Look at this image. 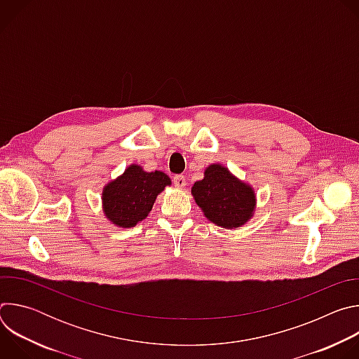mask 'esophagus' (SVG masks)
Segmentation results:
<instances>
[{
	"mask_svg": "<svg viewBox=\"0 0 359 359\" xmlns=\"http://www.w3.org/2000/svg\"><path fill=\"white\" fill-rule=\"evenodd\" d=\"M173 184L177 187V189H183L186 186V177L182 176V175H176L173 177Z\"/></svg>",
	"mask_w": 359,
	"mask_h": 359,
	"instance_id": "obj_1",
	"label": "esophagus"
}]
</instances>
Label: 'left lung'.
Instances as JSON below:
<instances>
[{
	"instance_id": "left-lung-1",
	"label": "left lung",
	"mask_w": 359,
	"mask_h": 359,
	"mask_svg": "<svg viewBox=\"0 0 359 359\" xmlns=\"http://www.w3.org/2000/svg\"><path fill=\"white\" fill-rule=\"evenodd\" d=\"M191 194L204 216L223 229L240 227L254 215L252 187L219 163L204 170V177L193 184Z\"/></svg>"
}]
</instances>
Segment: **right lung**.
Instances as JSON below:
<instances>
[{
  "label": "right lung",
  "instance_id": "obj_1",
  "mask_svg": "<svg viewBox=\"0 0 359 359\" xmlns=\"http://www.w3.org/2000/svg\"><path fill=\"white\" fill-rule=\"evenodd\" d=\"M170 183V177L163 172H144L140 166L130 165L102 191L107 219L123 229L136 226L147 217L158 194Z\"/></svg>",
  "mask_w": 359,
  "mask_h": 359
}]
</instances>
